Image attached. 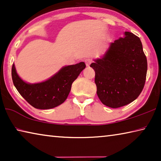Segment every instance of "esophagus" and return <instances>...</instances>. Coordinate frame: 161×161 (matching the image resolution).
<instances>
[{
  "label": "esophagus",
  "mask_w": 161,
  "mask_h": 161,
  "mask_svg": "<svg viewBox=\"0 0 161 161\" xmlns=\"http://www.w3.org/2000/svg\"><path fill=\"white\" fill-rule=\"evenodd\" d=\"M85 63H86V66L89 67V66H90V65H91V59H89V58L86 59V60H85Z\"/></svg>",
  "instance_id": "34e87169"
}]
</instances>
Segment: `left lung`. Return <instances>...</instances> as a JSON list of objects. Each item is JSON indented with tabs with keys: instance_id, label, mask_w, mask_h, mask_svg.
<instances>
[{
	"instance_id": "obj_1",
	"label": "left lung",
	"mask_w": 161,
	"mask_h": 161,
	"mask_svg": "<svg viewBox=\"0 0 161 161\" xmlns=\"http://www.w3.org/2000/svg\"><path fill=\"white\" fill-rule=\"evenodd\" d=\"M124 34L91 64L98 98L103 104L114 108L129 104L139 96L147 75V58L140 38L132 32Z\"/></svg>"
}]
</instances>
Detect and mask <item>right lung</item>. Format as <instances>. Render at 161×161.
Returning <instances> with one entry per match:
<instances>
[{"mask_svg": "<svg viewBox=\"0 0 161 161\" xmlns=\"http://www.w3.org/2000/svg\"><path fill=\"white\" fill-rule=\"evenodd\" d=\"M85 68L83 62L64 66L45 81L29 83L19 77L13 64L12 80L17 91L29 104L39 109H49L60 105L66 100L73 81Z\"/></svg>", "mask_w": 161, "mask_h": 161, "instance_id": "1", "label": "right lung"}]
</instances>
